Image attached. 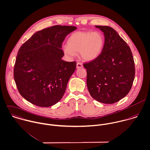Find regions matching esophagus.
<instances>
[{
  "label": "esophagus",
  "mask_w": 150,
  "mask_h": 150,
  "mask_svg": "<svg viewBox=\"0 0 150 150\" xmlns=\"http://www.w3.org/2000/svg\"><path fill=\"white\" fill-rule=\"evenodd\" d=\"M83 64L82 63H79V62H77V64H76V67L77 69H80V68H82L83 67Z\"/></svg>",
  "instance_id": "1"
}]
</instances>
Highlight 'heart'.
<instances>
[{"instance_id": "b5f03b06", "label": "heart", "mask_w": 150, "mask_h": 150, "mask_svg": "<svg viewBox=\"0 0 150 150\" xmlns=\"http://www.w3.org/2000/svg\"><path fill=\"white\" fill-rule=\"evenodd\" d=\"M103 44V37L99 32L77 31L69 38L63 50L69 57L73 58L79 53L83 60L90 62L100 56Z\"/></svg>"}]
</instances>
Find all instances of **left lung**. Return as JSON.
<instances>
[{
    "label": "left lung",
    "instance_id": "left-lung-1",
    "mask_svg": "<svg viewBox=\"0 0 150 150\" xmlns=\"http://www.w3.org/2000/svg\"><path fill=\"white\" fill-rule=\"evenodd\" d=\"M104 34L100 56L83 64L87 69V86L94 100L114 103L129 93L135 75L132 51L127 43L112 27L96 25Z\"/></svg>",
    "mask_w": 150,
    "mask_h": 150
}]
</instances>
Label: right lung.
<instances>
[{"instance_id":"add662e5","label":"right lung","mask_w":150,"mask_h":150,"mask_svg":"<svg viewBox=\"0 0 150 150\" xmlns=\"http://www.w3.org/2000/svg\"><path fill=\"white\" fill-rule=\"evenodd\" d=\"M74 26L54 25L36 32L20 47L14 79L21 96L31 103L50 107L63 97L76 62L62 60V45Z\"/></svg>"}]
</instances>
